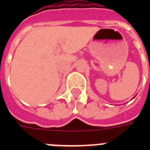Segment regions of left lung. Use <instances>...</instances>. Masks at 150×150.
<instances>
[{"mask_svg": "<svg viewBox=\"0 0 150 150\" xmlns=\"http://www.w3.org/2000/svg\"><path fill=\"white\" fill-rule=\"evenodd\" d=\"M134 97H135V96H134ZM134 97H133V98H134ZM133 98H132V99H133Z\"/></svg>", "mask_w": 150, "mask_h": 150, "instance_id": "8db88e82", "label": "left lung"}]
</instances>
